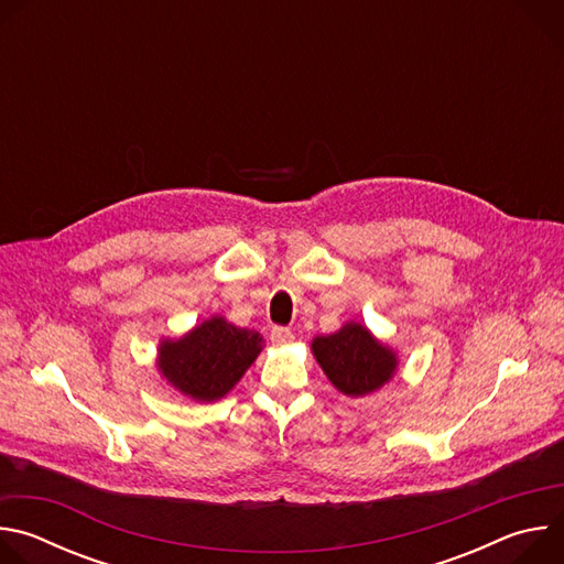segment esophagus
I'll return each instance as SVG.
<instances>
[{
  "label": "esophagus",
  "instance_id": "1",
  "mask_svg": "<svg viewBox=\"0 0 564 564\" xmlns=\"http://www.w3.org/2000/svg\"><path fill=\"white\" fill-rule=\"evenodd\" d=\"M272 341L276 344V346H288L292 339H294V335H292V330L290 328H272Z\"/></svg>",
  "mask_w": 564,
  "mask_h": 564
}]
</instances>
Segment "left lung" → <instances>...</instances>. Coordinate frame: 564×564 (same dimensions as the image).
I'll use <instances>...</instances> for the list:
<instances>
[{"label": "left lung", "instance_id": "obj_1", "mask_svg": "<svg viewBox=\"0 0 564 564\" xmlns=\"http://www.w3.org/2000/svg\"><path fill=\"white\" fill-rule=\"evenodd\" d=\"M310 350L330 383L346 397L372 394L399 370L397 350L357 321H348L333 335L314 337Z\"/></svg>", "mask_w": 564, "mask_h": 564}]
</instances>
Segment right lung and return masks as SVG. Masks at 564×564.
Instances as JSON below:
<instances>
[{"label":"right lung","instance_id":"add662e5","mask_svg":"<svg viewBox=\"0 0 564 564\" xmlns=\"http://www.w3.org/2000/svg\"><path fill=\"white\" fill-rule=\"evenodd\" d=\"M263 350L257 330L238 328L214 314L181 339H160L155 368L160 377L194 401L223 399Z\"/></svg>","mask_w":564,"mask_h":564}]
</instances>
